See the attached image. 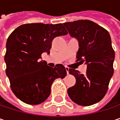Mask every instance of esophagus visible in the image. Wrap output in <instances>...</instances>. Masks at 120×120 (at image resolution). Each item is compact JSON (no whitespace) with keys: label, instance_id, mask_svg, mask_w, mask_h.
Instances as JSON below:
<instances>
[{"label":"esophagus","instance_id":"esophagus-1","mask_svg":"<svg viewBox=\"0 0 120 120\" xmlns=\"http://www.w3.org/2000/svg\"><path fill=\"white\" fill-rule=\"evenodd\" d=\"M65 69H66V71H67V74H69V68H68V67H65Z\"/></svg>","mask_w":120,"mask_h":120}]
</instances>
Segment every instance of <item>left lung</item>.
Instances as JSON below:
<instances>
[{"instance_id": "8db88e82", "label": "left lung", "mask_w": 120, "mask_h": 120, "mask_svg": "<svg viewBox=\"0 0 120 120\" xmlns=\"http://www.w3.org/2000/svg\"><path fill=\"white\" fill-rule=\"evenodd\" d=\"M71 37L79 42L77 61L86 64V75L70 69L76 82L68 89L71 100L81 106L100 102L106 95L113 75L115 52L109 32L93 21L80 20L63 24Z\"/></svg>"}]
</instances>
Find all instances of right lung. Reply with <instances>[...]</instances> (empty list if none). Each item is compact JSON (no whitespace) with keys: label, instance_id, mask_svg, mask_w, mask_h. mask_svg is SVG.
<instances>
[{"label":"right lung","instance_id":"obj_1","mask_svg":"<svg viewBox=\"0 0 120 120\" xmlns=\"http://www.w3.org/2000/svg\"><path fill=\"white\" fill-rule=\"evenodd\" d=\"M67 34L61 23H31L19 26L10 34L6 44V74L12 91L22 102L31 105L45 102L53 81L66 76L62 64L52 68L40 58L42 53H50L54 38Z\"/></svg>","mask_w":120,"mask_h":120}]
</instances>
